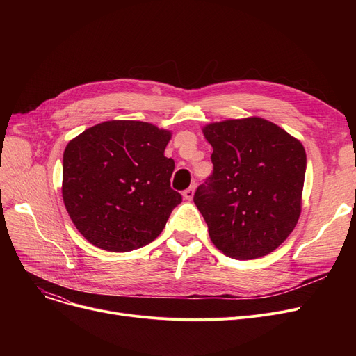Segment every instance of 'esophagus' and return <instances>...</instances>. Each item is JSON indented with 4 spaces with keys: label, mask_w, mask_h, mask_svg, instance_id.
<instances>
[{
    "label": "esophagus",
    "mask_w": 356,
    "mask_h": 356,
    "mask_svg": "<svg viewBox=\"0 0 356 356\" xmlns=\"http://www.w3.org/2000/svg\"><path fill=\"white\" fill-rule=\"evenodd\" d=\"M193 195H195V186H191V188H188V189H186V191L183 192V197H184L186 200H192V199H193Z\"/></svg>",
    "instance_id": "1"
}]
</instances>
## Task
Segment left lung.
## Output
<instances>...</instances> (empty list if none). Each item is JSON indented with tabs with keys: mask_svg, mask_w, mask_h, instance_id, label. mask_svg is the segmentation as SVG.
Wrapping results in <instances>:
<instances>
[{
	"mask_svg": "<svg viewBox=\"0 0 356 356\" xmlns=\"http://www.w3.org/2000/svg\"><path fill=\"white\" fill-rule=\"evenodd\" d=\"M213 173L195 193L213 245L236 259L280 247L302 212L306 152L283 128L258 117L203 127Z\"/></svg>",
	"mask_w": 356,
	"mask_h": 356,
	"instance_id": "left-lung-1",
	"label": "left lung"
}]
</instances>
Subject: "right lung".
Masks as SVG:
<instances>
[{
  "label": "right lung",
  "mask_w": 356,
  "mask_h": 356,
  "mask_svg": "<svg viewBox=\"0 0 356 356\" xmlns=\"http://www.w3.org/2000/svg\"><path fill=\"white\" fill-rule=\"evenodd\" d=\"M172 133L143 121H105L69 141L62 196L76 229L98 248L127 252L154 241L181 195L170 188Z\"/></svg>",
  "instance_id": "1"
}]
</instances>
